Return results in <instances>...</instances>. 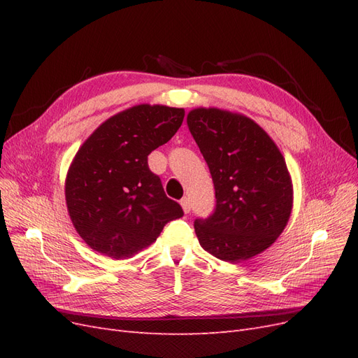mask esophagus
<instances>
[{
	"instance_id": "esophagus-1",
	"label": "esophagus",
	"mask_w": 358,
	"mask_h": 358,
	"mask_svg": "<svg viewBox=\"0 0 358 358\" xmlns=\"http://www.w3.org/2000/svg\"><path fill=\"white\" fill-rule=\"evenodd\" d=\"M180 206H182V209H183V212H185V213L191 212V200L188 197H183L180 200Z\"/></svg>"
}]
</instances>
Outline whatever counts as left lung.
Here are the masks:
<instances>
[{"label":"left lung","mask_w":358,"mask_h":358,"mask_svg":"<svg viewBox=\"0 0 358 358\" xmlns=\"http://www.w3.org/2000/svg\"><path fill=\"white\" fill-rule=\"evenodd\" d=\"M189 133L210 170L216 208L194 229L204 251L229 263L275 243L292 210V182L284 155L251 117L216 107L187 116Z\"/></svg>","instance_id":"8db88e82"}]
</instances>
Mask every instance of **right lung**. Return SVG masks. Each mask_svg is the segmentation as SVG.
I'll use <instances>...</instances> for the list:
<instances>
[{
  "label": "right lung",
  "instance_id": "add662e5",
  "mask_svg": "<svg viewBox=\"0 0 358 358\" xmlns=\"http://www.w3.org/2000/svg\"><path fill=\"white\" fill-rule=\"evenodd\" d=\"M183 116L179 107L137 104L106 119L79 148L67 171L66 203L94 251L133 257L183 215L148 167V155L175 136Z\"/></svg>",
  "mask_w": 358,
  "mask_h": 358
}]
</instances>
